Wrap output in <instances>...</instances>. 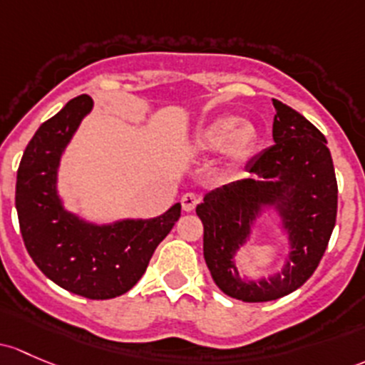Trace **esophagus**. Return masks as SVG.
Segmentation results:
<instances>
[{"label": "esophagus", "instance_id": "esophagus-1", "mask_svg": "<svg viewBox=\"0 0 365 365\" xmlns=\"http://www.w3.org/2000/svg\"><path fill=\"white\" fill-rule=\"evenodd\" d=\"M199 201H201V197H199L197 194L194 192H187L182 195V208L185 210V212H192L195 206L199 205Z\"/></svg>", "mask_w": 365, "mask_h": 365}]
</instances>
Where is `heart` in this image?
I'll return each instance as SVG.
<instances>
[{
    "instance_id": "b5f03b06",
    "label": "heart",
    "mask_w": 365,
    "mask_h": 365,
    "mask_svg": "<svg viewBox=\"0 0 365 365\" xmlns=\"http://www.w3.org/2000/svg\"><path fill=\"white\" fill-rule=\"evenodd\" d=\"M257 140L259 134L252 124L240 122L234 115H222L195 134L194 148L202 153L222 148L224 159L229 164H241L255 150Z\"/></svg>"
}]
</instances>
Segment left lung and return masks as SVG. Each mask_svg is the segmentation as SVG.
<instances>
[{
  "label": "left lung",
  "mask_w": 365,
  "mask_h": 365,
  "mask_svg": "<svg viewBox=\"0 0 365 365\" xmlns=\"http://www.w3.org/2000/svg\"><path fill=\"white\" fill-rule=\"evenodd\" d=\"M274 145L252 157V178L206 194L195 213L205 225L202 250L215 283L245 302H266L304 285L327 250L337 215V182L327 140L290 106L273 99ZM262 204L280 208L289 231L286 269L269 282L247 284L233 266V253L250 233Z\"/></svg>",
  "instance_id": "obj_1"
}]
</instances>
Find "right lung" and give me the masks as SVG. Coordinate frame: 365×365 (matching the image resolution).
<instances>
[{"mask_svg":"<svg viewBox=\"0 0 365 365\" xmlns=\"http://www.w3.org/2000/svg\"><path fill=\"white\" fill-rule=\"evenodd\" d=\"M91 108V96H76L38 128L19 164L15 208L26 250L41 273L68 292L113 299L131 290L143 276L155 248L180 218L182 206L176 202L150 220L103 227L64 212L56 192L57 166Z\"/></svg>","mask_w":365,"mask_h":365,"instance_id":"obj_1","label":"right lung"}]
</instances>
